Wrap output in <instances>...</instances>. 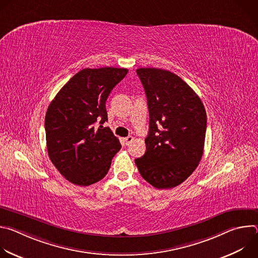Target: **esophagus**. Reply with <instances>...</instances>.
I'll list each match as a JSON object with an SVG mask.
<instances>
[{"label":"esophagus","instance_id":"1","mask_svg":"<svg viewBox=\"0 0 258 258\" xmlns=\"http://www.w3.org/2000/svg\"><path fill=\"white\" fill-rule=\"evenodd\" d=\"M123 141H124V144H125L126 146H128V145L134 141V138H133L132 136H128V137L124 138V139H123Z\"/></svg>","mask_w":258,"mask_h":258}]
</instances>
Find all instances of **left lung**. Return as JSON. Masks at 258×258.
Listing matches in <instances>:
<instances>
[{
  "label": "left lung",
  "instance_id": "1",
  "mask_svg": "<svg viewBox=\"0 0 258 258\" xmlns=\"http://www.w3.org/2000/svg\"><path fill=\"white\" fill-rule=\"evenodd\" d=\"M150 115L146 152L135 160L142 177L156 189H170L197 168L204 149L206 112L191 87L159 68L137 69Z\"/></svg>",
  "mask_w": 258,
  "mask_h": 258
}]
</instances>
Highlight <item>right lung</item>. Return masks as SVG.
Returning <instances> with one entry per match:
<instances>
[{
  "label": "right lung",
  "instance_id": "1",
  "mask_svg": "<svg viewBox=\"0 0 258 258\" xmlns=\"http://www.w3.org/2000/svg\"><path fill=\"white\" fill-rule=\"evenodd\" d=\"M126 68H85L73 76L50 103L46 118L49 157L58 171L78 186H90L108 172L120 150L109 127L106 100L126 76ZM99 121L98 130L93 124Z\"/></svg>",
  "mask_w": 258,
  "mask_h": 258
}]
</instances>
